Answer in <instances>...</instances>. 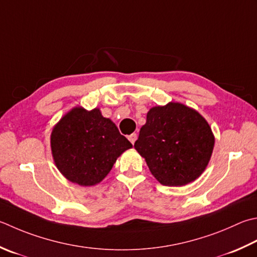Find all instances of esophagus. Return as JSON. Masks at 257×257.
<instances>
[{
  "label": "esophagus",
  "mask_w": 257,
  "mask_h": 257,
  "mask_svg": "<svg viewBox=\"0 0 257 257\" xmlns=\"http://www.w3.org/2000/svg\"><path fill=\"white\" fill-rule=\"evenodd\" d=\"M128 139L130 140V143H132V144L134 145L136 140H137V134H132V135H130L129 137H128Z\"/></svg>",
  "instance_id": "obj_1"
}]
</instances>
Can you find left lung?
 I'll list each match as a JSON object with an SVG mask.
<instances>
[{
    "instance_id": "8db88e82",
    "label": "left lung",
    "mask_w": 257,
    "mask_h": 257,
    "mask_svg": "<svg viewBox=\"0 0 257 257\" xmlns=\"http://www.w3.org/2000/svg\"><path fill=\"white\" fill-rule=\"evenodd\" d=\"M214 143L212 129L202 115L170 102L149 110L135 148L160 184L183 186L204 172Z\"/></svg>"
}]
</instances>
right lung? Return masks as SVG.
Instances as JSON below:
<instances>
[{
  "mask_svg": "<svg viewBox=\"0 0 257 257\" xmlns=\"http://www.w3.org/2000/svg\"><path fill=\"white\" fill-rule=\"evenodd\" d=\"M129 140L99 109L74 108L60 120L51 135V148L58 169L70 182L92 186L111 170Z\"/></svg>",
  "mask_w": 257,
  "mask_h": 257,
  "instance_id": "right-lung-1",
  "label": "right lung"
}]
</instances>
